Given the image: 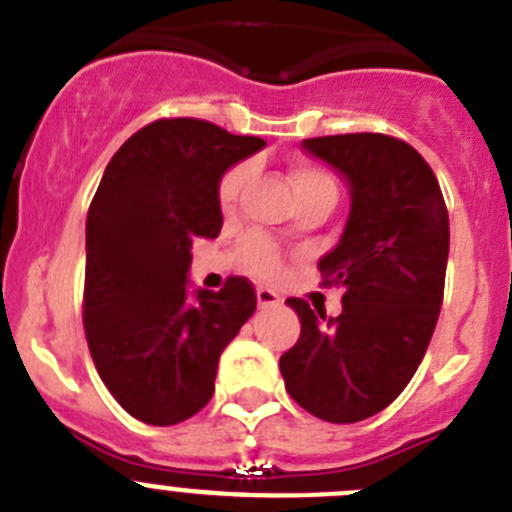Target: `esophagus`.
Segmentation results:
<instances>
[{
	"instance_id": "34e87169",
	"label": "esophagus",
	"mask_w": 512,
	"mask_h": 512,
	"mask_svg": "<svg viewBox=\"0 0 512 512\" xmlns=\"http://www.w3.org/2000/svg\"><path fill=\"white\" fill-rule=\"evenodd\" d=\"M256 299H259V307H261V309L276 307V304L281 302L279 294L271 292V289H266V287H259V289H256Z\"/></svg>"
}]
</instances>
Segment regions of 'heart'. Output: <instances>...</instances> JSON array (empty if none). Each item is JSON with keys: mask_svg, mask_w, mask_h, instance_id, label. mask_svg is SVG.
I'll return each instance as SVG.
<instances>
[{"mask_svg": "<svg viewBox=\"0 0 512 512\" xmlns=\"http://www.w3.org/2000/svg\"><path fill=\"white\" fill-rule=\"evenodd\" d=\"M246 177H248V167L246 164H238L233 167L228 175L220 180L218 187V200L223 205V210H231L236 205L238 195H241L243 185H246ZM292 187H294V195H304V192H317V190H327V192H335V182L327 172L317 170L312 164H297L292 167ZM243 256H246L248 266L253 271H259V274L271 276L276 274L279 269V256H276L274 246L264 238H248L246 246H243Z\"/></svg>", "mask_w": 512, "mask_h": 512, "instance_id": "heart-1", "label": "heart"}]
</instances>
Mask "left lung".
I'll use <instances>...</instances> for the list:
<instances>
[{
    "instance_id": "obj_1",
    "label": "left lung",
    "mask_w": 512,
    "mask_h": 512,
    "mask_svg": "<svg viewBox=\"0 0 512 512\" xmlns=\"http://www.w3.org/2000/svg\"><path fill=\"white\" fill-rule=\"evenodd\" d=\"M350 187L340 241L320 261L345 289L340 317L287 299L302 322L279 358L289 396L317 419L355 424L409 386L444 297L449 215L439 182L414 147L386 134L304 139Z\"/></svg>"
}]
</instances>
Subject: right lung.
Returning <instances> with one entry per match:
<instances>
[{
	"instance_id": "add662e5",
	"label": "right lung",
	"mask_w": 512,
	"mask_h": 512,
	"mask_svg": "<svg viewBox=\"0 0 512 512\" xmlns=\"http://www.w3.org/2000/svg\"><path fill=\"white\" fill-rule=\"evenodd\" d=\"M266 147L210 121L162 119L121 144L86 218L83 325L111 396L134 419L172 426L215 391L225 345L256 312L241 276L192 289V241L223 225L218 187Z\"/></svg>"
}]
</instances>
